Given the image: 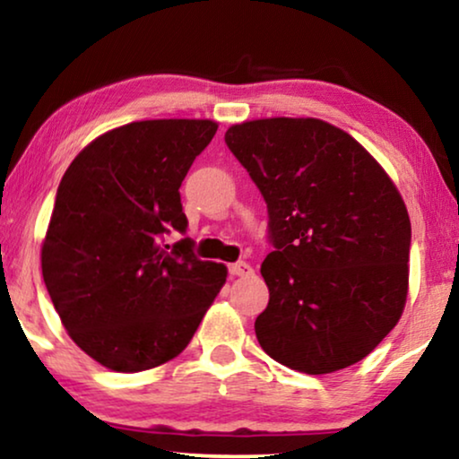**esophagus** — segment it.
<instances>
[{"label":"esophagus","mask_w":459,"mask_h":459,"mask_svg":"<svg viewBox=\"0 0 459 459\" xmlns=\"http://www.w3.org/2000/svg\"><path fill=\"white\" fill-rule=\"evenodd\" d=\"M229 273L233 274V277H252L254 268L249 266L247 262H235V264L229 266Z\"/></svg>","instance_id":"esophagus-1"}]
</instances>
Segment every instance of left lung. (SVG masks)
<instances>
[{
  "label": "left lung",
  "mask_w": 459,
  "mask_h": 459,
  "mask_svg": "<svg viewBox=\"0 0 459 459\" xmlns=\"http://www.w3.org/2000/svg\"><path fill=\"white\" fill-rule=\"evenodd\" d=\"M224 140L268 207L262 351L313 376L359 363L407 300L411 222L394 182L351 134L321 119L243 121Z\"/></svg>",
  "instance_id": "1"
}]
</instances>
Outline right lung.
<instances>
[{
    "mask_svg": "<svg viewBox=\"0 0 459 459\" xmlns=\"http://www.w3.org/2000/svg\"><path fill=\"white\" fill-rule=\"evenodd\" d=\"M212 119H149L85 146L60 180L41 273L71 340L102 368L136 374L185 351L226 283V266L199 260L180 185L212 143Z\"/></svg>",
    "mask_w": 459,
    "mask_h": 459,
    "instance_id": "obj_1",
    "label": "right lung"
}]
</instances>
